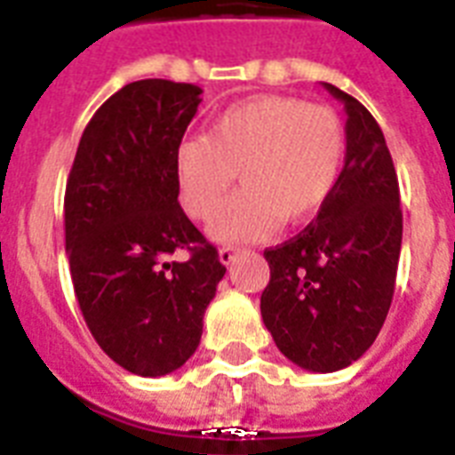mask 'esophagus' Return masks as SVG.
Wrapping results in <instances>:
<instances>
[{
	"label": "esophagus",
	"mask_w": 455,
	"mask_h": 455,
	"mask_svg": "<svg viewBox=\"0 0 455 455\" xmlns=\"http://www.w3.org/2000/svg\"><path fill=\"white\" fill-rule=\"evenodd\" d=\"M235 255H238V250H235L234 245H224V248H220V262L224 264V267H231V264L235 262Z\"/></svg>",
	"instance_id": "obj_1"
}]
</instances>
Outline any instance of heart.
I'll return each mask as SVG.
<instances>
[{"label": "heart", "mask_w": 455, "mask_h": 455, "mask_svg": "<svg viewBox=\"0 0 455 455\" xmlns=\"http://www.w3.org/2000/svg\"><path fill=\"white\" fill-rule=\"evenodd\" d=\"M345 153V124L332 108L295 96H252L214 117L205 137L179 146V193L186 210L207 221L238 174L243 191L210 234L221 243L255 241L281 221L314 217L342 177Z\"/></svg>", "instance_id": "obj_1"}]
</instances>
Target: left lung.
<instances>
[{"label": "left lung", "mask_w": 455, "mask_h": 455, "mask_svg": "<svg viewBox=\"0 0 455 455\" xmlns=\"http://www.w3.org/2000/svg\"><path fill=\"white\" fill-rule=\"evenodd\" d=\"M323 87L347 113L342 177L309 227L264 252L271 278L259 302L283 356L314 373L347 368L375 342L395 295L403 228L380 124L354 96Z\"/></svg>", "instance_id": "1"}]
</instances>
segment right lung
Masks as SVG:
<instances>
[{
	"label": "right lung",
	"mask_w": 455,
	"mask_h": 455,
	"mask_svg": "<svg viewBox=\"0 0 455 455\" xmlns=\"http://www.w3.org/2000/svg\"><path fill=\"white\" fill-rule=\"evenodd\" d=\"M203 89L124 84L89 120L66 186V252L82 316L117 366L144 378L198 349L227 267L179 205L177 148ZM181 249L188 260L173 257Z\"/></svg>",
	"instance_id": "obj_1"
}]
</instances>
